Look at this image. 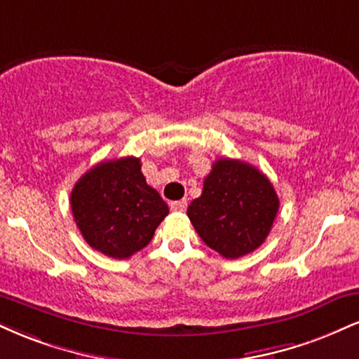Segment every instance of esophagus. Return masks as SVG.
<instances>
[{
	"label": "esophagus",
	"instance_id": "obj_1",
	"mask_svg": "<svg viewBox=\"0 0 359 359\" xmlns=\"http://www.w3.org/2000/svg\"><path fill=\"white\" fill-rule=\"evenodd\" d=\"M185 209H187V201L170 202V210H174V212H184Z\"/></svg>",
	"mask_w": 359,
	"mask_h": 359
}]
</instances>
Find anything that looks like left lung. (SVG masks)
Wrapping results in <instances>:
<instances>
[{"instance_id": "8db88e82", "label": "left lung", "mask_w": 359, "mask_h": 359, "mask_svg": "<svg viewBox=\"0 0 359 359\" xmlns=\"http://www.w3.org/2000/svg\"><path fill=\"white\" fill-rule=\"evenodd\" d=\"M278 210V194L262 172L243 161L219 158L187 215L210 249L237 259L264 243Z\"/></svg>"}]
</instances>
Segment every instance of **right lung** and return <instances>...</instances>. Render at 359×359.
I'll return each instance as SVG.
<instances>
[{
  "label": "right lung",
  "instance_id": "obj_1",
  "mask_svg": "<svg viewBox=\"0 0 359 359\" xmlns=\"http://www.w3.org/2000/svg\"><path fill=\"white\" fill-rule=\"evenodd\" d=\"M137 157L97 163L80 177L70 196L76 227L90 248L127 259L152 241L168 207L147 184Z\"/></svg>",
  "mask_w": 359,
  "mask_h": 359
}]
</instances>
